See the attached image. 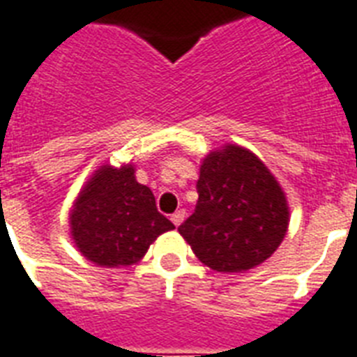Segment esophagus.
<instances>
[{
	"label": "esophagus",
	"mask_w": 357,
	"mask_h": 357,
	"mask_svg": "<svg viewBox=\"0 0 357 357\" xmlns=\"http://www.w3.org/2000/svg\"><path fill=\"white\" fill-rule=\"evenodd\" d=\"M183 218H185V211H181V209H179V211H176V213H174V215H172V217H170V220H172L174 226L178 228L179 224L183 222Z\"/></svg>",
	"instance_id": "1"
}]
</instances>
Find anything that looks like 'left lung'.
Wrapping results in <instances>:
<instances>
[{
	"mask_svg": "<svg viewBox=\"0 0 357 357\" xmlns=\"http://www.w3.org/2000/svg\"><path fill=\"white\" fill-rule=\"evenodd\" d=\"M195 213L178 228L196 257L218 272L254 268L285 237L283 190L263 162L229 144L204 159Z\"/></svg>",
	"mask_w": 357,
	"mask_h": 357,
	"instance_id": "1",
	"label": "left lung"
}]
</instances>
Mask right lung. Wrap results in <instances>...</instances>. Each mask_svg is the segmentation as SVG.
I'll use <instances>...</instances> for the list:
<instances>
[{"label":"right lung","instance_id":"obj_1","mask_svg":"<svg viewBox=\"0 0 357 357\" xmlns=\"http://www.w3.org/2000/svg\"><path fill=\"white\" fill-rule=\"evenodd\" d=\"M70 224L81 254L100 266L133 265L159 235L174 229L129 165L100 168L75 202Z\"/></svg>","mask_w":357,"mask_h":357}]
</instances>
